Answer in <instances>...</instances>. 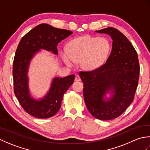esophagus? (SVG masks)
Instances as JSON below:
<instances>
[{
    "label": "esophagus",
    "instance_id": "esophagus-1",
    "mask_svg": "<svg viewBox=\"0 0 150 150\" xmlns=\"http://www.w3.org/2000/svg\"><path fill=\"white\" fill-rule=\"evenodd\" d=\"M81 77H79V75H77V76H76L75 78V81H81Z\"/></svg>",
    "mask_w": 150,
    "mask_h": 150
}]
</instances>
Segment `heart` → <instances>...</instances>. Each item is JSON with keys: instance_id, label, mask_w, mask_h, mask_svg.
Listing matches in <instances>:
<instances>
[{"instance_id": "obj_1", "label": "heart", "mask_w": 150, "mask_h": 150, "mask_svg": "<svg viewBox=\"0 0 150 150\" xmlns=\"http://www.w3.org/2000/svg\"><path fill=\"white\" fill-rule=\"evenodd\" d=\"M111 43L107 38L83 36L69 42L68 50L63 49L61 56L66 65L71 66L81 61L82 68L93 71L103 66L111 52Z\"/></svg>"}]
</instances>
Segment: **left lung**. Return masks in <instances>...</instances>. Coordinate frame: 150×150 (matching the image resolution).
Returning <instances> with one entry per match:
<instances>
[{
  "label": "left lung",
  "instance_id": "1",
  "mask_svg": "<svg viewBox=\"0 0 150 150\" xmlns=\"http://www.w3.org/2000/svg\"><path fill=\"white\" fill-rule=\"evenodd\" d=\"M113 40L106 63L93 71L79 73L84 83L83 95L88 111L95 118L111 120L131 104L138 86L140 66L137 53L129 40L114 28L95 31ZM111 97L108 98L106 95Z\"/></svg>",
  "mask_w": 150,
  "mask_h": 150
}]
</instances>
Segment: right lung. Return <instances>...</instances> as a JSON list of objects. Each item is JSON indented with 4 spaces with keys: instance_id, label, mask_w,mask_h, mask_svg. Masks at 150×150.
<instances>
[{
    "instance_id": "obj_1",
    "label": "right lung",
    "mask_w": 150,
    "mask_h": 150,
    "mask_svg": "<svg viewBox=\"0 0 150 150\" xmlns=\"http://www.w3.org/2000/svg\"><path fill=\"white\" fill-rule=\"evenodd\" d=\"M73 33L47 24H40L22 38L16 50L13 66L14 93L24 110L39 119L52 117L58 112L63 95L74 81L75 75L54 77L47 93L36 99L31 96L29 88L28 69L30 64L41 50L58 55L57 45Z\"/></svg>"
}]
</instances>
